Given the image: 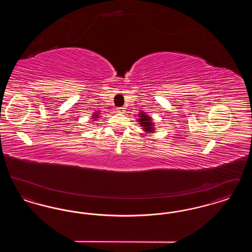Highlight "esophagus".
Listing matches in <instances>:
<instances>
[{
	"mask_svg": "<svg viewBox=\"0 0 252 252\" xmlns=\"http://www.w3.org/2000/svg\"><path fill=\"white\" fill-rule=\"evenodd\" d=\"M125 108H124V107H119V108H117L116 109H117V111H118V112H120V113H124V112H125V110H126Z\"/></svg>",
	"mask_w": 252,
	"mask_h": 252,
	"instance_id": "obj_1",
	"label": "esophagus"
}]
</instances>
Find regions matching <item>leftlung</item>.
<instances>
[{
  "label": "left lung",
  "instance_id": "8db88e82",
  "mask_svg": "<svg viewBox=\"0 0 252 252\" xmlns=\"http://www.w3.org/2000/svg\"><path fill=\"white\" fill-rule=\"evenodd\" d=\"M141 118L139 119L140 125L144 126V130L146 132H153V124L151 122V118L145 114H140Z\"/></svg>",
  "mask_w": 252,
  "mask_h": 252
}]
</instances>
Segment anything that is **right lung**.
<instances>
[{
    "label": "right lung",
    "instance_id": "1",
    "mask_svg": "<svg viewBox=\"0 0 252 252\" xmlns=\"http://www.w3.org/2000/svg\"><path fill=\"white\" fill-rule=\"evenodd\" d=\"M94 116H98V115H97V113H95V114H94ZM95 117H94V118H95Z\"/></svg>",
    "mask_w": 252,
    "mask_h": 252
}]
</instances>
